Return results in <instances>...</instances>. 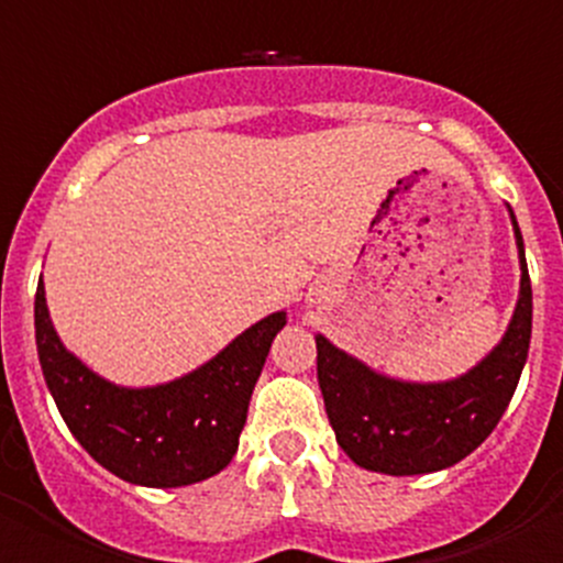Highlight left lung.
<instances>
[{
  "instance_id": "8db88e82",
  "label": "left lung",
  "mask_w": 563,
  "mask_h": 563,
  "mask_svg": "<svg viewBox=\"0 0 563 563\" xmlns=\"http://www.w3.org/2000/svg\"><path fill=\"white\" fill-rule=\"evenodd\" d=\"M514 217V213H510ZM521 292L505 338L479 366L449 383H402L316 338L318 386L335 440L355 465L391 476L431 474L479 449L519 386L533 330V290L516 225Z\"/></svg>"
}]
</instances>
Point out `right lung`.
I'll use <instances>...</instances> for the list:
<instances>
[{"instance_id": "add662e5", "label": "right lung", "mask_w": 563, "mask_h": 563, "mask_svg": "<svg viewBox=\"0 0 563 563\" xmlns=\"http://www.w3.org/2000/svg\"><path fill=\"white\" fill-rule=\"evenodd\" d=\"M287 312L245 330L191 375L152 389H123L69 355L36 290V346L47 389L98 465L146 487H180L220 474L245 429L247 402Z\"/></svg>"}]
</instances>
